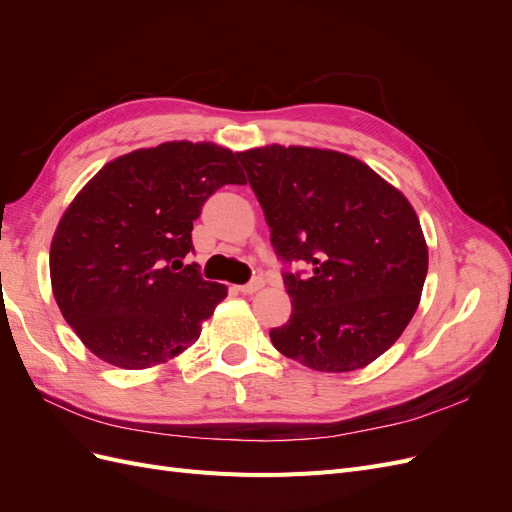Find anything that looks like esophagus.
Masks as SVG:
<instances>
[{
	"mask_svg": "<svg viewBox=\"0 0 512 512\" xmlns=\"http://www.w3.org/2000/svg\"><path fill=\"white\" fill-rule=\"evenodd\" d=\"M262 286H265V277H254V280H250L247 284H243V286H239V290L243 292V294H254V292H258Z\"/></svg>",
	"mask_w": 512,
	"mask_h": 512,
	"instance_id": "esophagus-1",
	"label": "esophagus"
}]
</instances>
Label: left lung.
<instances>
[{"instance_id":"obj_1","label":"left lung","mask_w":512,"mask_h":512,"mask_svg":"<svg viewBox=\"0 0 512 512\" xmlns=\"http://www.w3.org/2000/svg\"><path fill=\"white\" fill-rule=\"evenodd\" d=\"M282 260L292 314L271 342L318 371H354L412 320L427 245L406 196L346 153L269 145L237 153ZM301 261L308 269L292 272Z\"/></svg>"}]
</instances>
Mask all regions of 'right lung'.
I'll return each instance as SVG.
<instances>
[{
    "label": "right lung",
    "mask_w": 512,
    "mask_h": 512,
    "mask_svg": "<svg viewBox=\"0 0 512 512\" xmlns=\"http://www.w3.org/2000/svg\"><path fill=\"white\" fill-rule=\"evenodd\" d=\"M228 183H245L235 153L179 141L108 162L72 200L51 243L53 294L102 361L145 369L196 342L228 290L183 258L203 205Z\"/></svg>",
    "instance_id": "right-lung-1"
}]
</instances>
